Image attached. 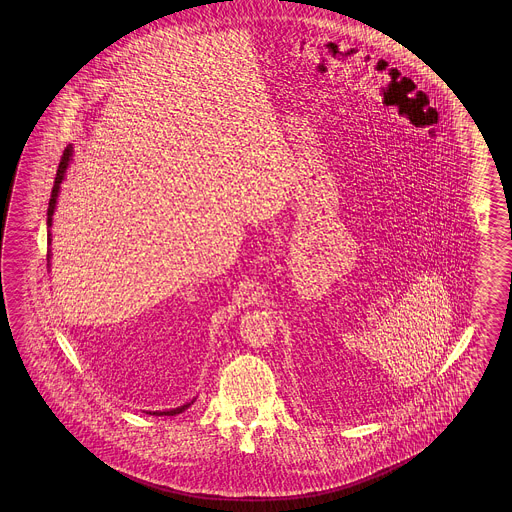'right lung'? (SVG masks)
I'll use <instances>...</instances> for the list:
<instances>
[{
	"label": "right lung",
	"instance_id": "obj_1",
	"mask_svg": "<svg viewBox=\"0 0 512 512\" xmlns=\"http://www.w3.org/2000/svg\"><path fill=\"white\" fill-rule=\"evenodd\" d=\"M73 161V144H69L66 150H64V155H62V159H60V164H58V170H56L55 177V186H53V192H51V199H49V208H47V243L51 245V241H53V236H51V227H53V216H55L56 203H58V194H60V186H62V181L66 179L67 168H69V164ZM51 251H47V265L51 267ZM196 401V397L192 399V401H188V403L181 404V406H177V408H170V410H155V412H146V414L150 415H177L183 414L186 408H190L192 404Z\"/></svg>",
	"mask_w": 512,
	"mask_h": 512
}]
</instances>
